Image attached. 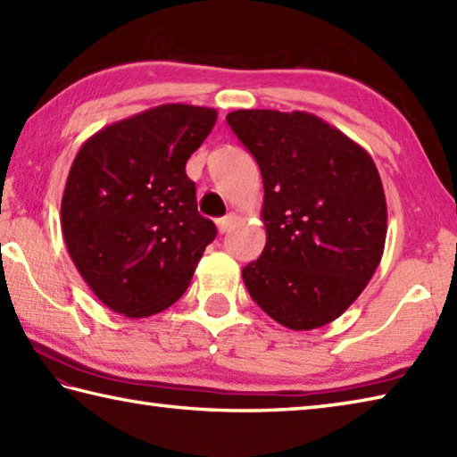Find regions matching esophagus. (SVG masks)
I'll use <instances>...</instances> for the list:
<instances>
[{
  "label": "esophagus",
  "mask_w": 457,
  "mask_h": 457,
  "mask_svg": "<svg viewBox=\"0 0 457 457\" xmlns=\"http://www.w3.org/2000/svg\"><path fill=\"white\" fill-rule=\"evenodd\" d=\"M237 223V216L236 213H228L226 218L218 220V229L221 231V234H228V231H231V228H234Z\"/></svg>",
  "instance_id": "1"
}]
</instances>
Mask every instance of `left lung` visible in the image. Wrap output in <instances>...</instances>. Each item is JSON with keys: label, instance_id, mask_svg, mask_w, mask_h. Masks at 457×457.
<instances>
[{"label": "left lung", "instance_id": "left-lung-1", "mask_svg": "<svg viewBox=\"0 0 457 457\" xmlns=\"http://www.w3.org/2000/svg\"><path fill=\"white\" fill-rule=\"evenodd\" d=\"M231 130L263 178V253L241 271L252 299L291 330L328 325L372 279L386 198L361 145L305 111H234Z\"/></svg>", "mask_w": 457, "mask_h": 457}]
</instances>
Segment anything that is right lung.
I'll return each instance as SVG.
<instances>
[{
    "label": "right lung",
    "instance_id": "1",
    "mask_svg": "<svg viewBox=\"0 0 457 457\" xmlns=\"http://www.w3.org/2000/svg\"><path fill=\"white\" fill-rule=\"evenodd\" d=\"M216 120L208 106L160 104L95 132L77 152L62 237L85 283L119 315L150 317L176 303L216 237L186 174Z\"/></svg>",
    "mask_w": 457,
    "mask_h": 457
}]
</instances>
